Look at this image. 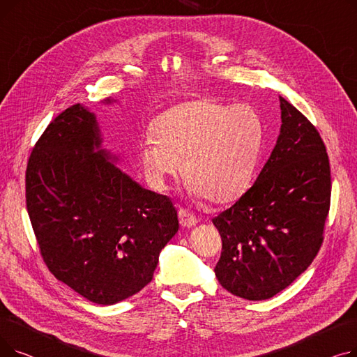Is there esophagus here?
Returning a JSON list of instances; mask_svg holds the SVG:
<instances>
[{"instance_id":"34e87169","label":"esophagus","mask_w":357,"mask_h":357,"mask_svg":"<svg viewBox=\"0 0 357 357\" xmlns=\"http://www.w3.org/2000/svg\"><path fill=\"white\" fill-rule=\"evenodd\" d=\"M178 215H179L181 226H182V227H185V229L194 227V226H197V224H198V218H197L192 213H190L188 210H183V208H181V210H179V213H178Z\"/></svg>"}]
</instances>
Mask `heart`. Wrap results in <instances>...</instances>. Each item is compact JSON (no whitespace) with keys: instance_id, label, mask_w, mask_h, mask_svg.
<instances>
[{"instance_id":"heart-1","label":"heart","mask_w":357,"mask_h":357,"mask_svg":"<svg viewBox=\"0 0 357 357\" xmlns=\"http://www.w3.org/2000/svg\"><path fill=\"white\" fill-rule=\"evenodd\" d=\"M142 142L139 160L155 188L166 190L182 172L195 199H238L252 185L265 126L249 105L194 100L163 111Z\"/></svg>"}]
</instances>
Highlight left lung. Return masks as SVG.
<instances>
[{
  "mask_svg": "<svg viewBox=\"0 0 357 357\" xmlns=\"http://www.w3.org/2000/svg\"><path fill=\"white\" fill-rule=\"evenodd\" d=\"M279 102L282 126L268 162L252 188L213 218L222 240L215 276L249 301L272 298L307 271L330 210L326 146L301 112Z\"/></svg>",
  "mask_w": 357,
  "mask_h": 357,
  "instance_id": "obj_1",
  "label": "left lung"
}]
</instances>
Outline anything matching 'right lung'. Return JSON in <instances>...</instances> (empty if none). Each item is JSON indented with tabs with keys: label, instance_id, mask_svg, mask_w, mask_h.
I'll use <instances>...</instances> for the list:
<instances>
[{
	"label": "right lung",
	"instance_id": "1",
	"mask_svg": "<svg viewBox=\"0 0 357 357\" xmlns=\"http://www.w3.org/2000/svg\"><path fill=\"white\" fill-rule=\"evenodd\" d=\"M119 160L102 149L97 116L77 104L47 126L26 171L27 211L45 264L101 305L142 291L179 229L172 201L143 188Z\"/></svg>",
	"mask_w": 357,
	"mask_h": 357
}]
</instances>
